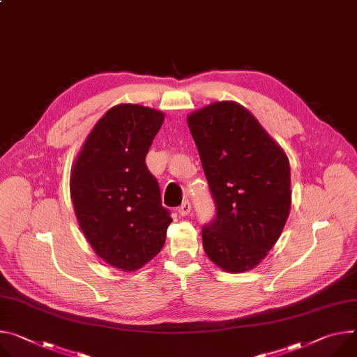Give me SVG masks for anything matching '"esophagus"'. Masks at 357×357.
I'll return each instance as SVG.
<instances>
[{
  "instance_id": "34e87169",
  "label": "esophagus",
  "mask_w": 357,
  "mask_h": 357,
  "mask_svg": "<svg viewBox=\"0 0 357 357\" xmlns=\"http://www.w3.org/2000/svg\"><path fill=\"white\" fill-rule=\"evenodd\" d=\"M178 212L181 216H186L189 212H190V204L188 201H185L179 208H178Z\"/></svg>"
}]
</instances>
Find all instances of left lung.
Listing matches in <instances>:
<instances>
[{
	"label": "left lung",
	"instance_id": "1",
	"mask_svg": "<svg viewBox=\"0 0 357 357\" xmlns=\"http://www.w3.org/2000/svg\"><path fill=\"white\" fill-rule=\"evenodd\" d=\"M186 121L216 204V218L202 229L204 249L226 272L250 271L273 248L289 216V159L238 102H213Z\"/></svg>",
	"mask_w": 357,
	"mask_h": 357
}]
</instances>
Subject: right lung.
<instances>
[{"instance_id": "add662e5", "label": "right lung", "mask_w": 357, "mask_h": 357, "mask_svg": "<svg viewBox=\"0 0 357 357\" xmlns=\"http://www.w3.org/2000/svg\"><path fill=\"white\" fill-rule=\"evenodd\" d=\"M164 119V112L137 104L112 107L92 128L71 169L82 234L104 262L123 272L160 252L172 222L145 164Z\"/></svg>"}]
</instances>
